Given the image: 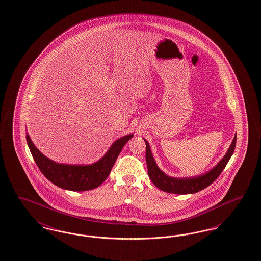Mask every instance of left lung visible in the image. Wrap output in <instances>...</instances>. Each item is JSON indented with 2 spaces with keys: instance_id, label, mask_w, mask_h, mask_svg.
<instances>
[{
  "instance_id": "8db88e82",
  "label": "left lung",
  "mask_w": 261,
  "mask_h": 261,
  "mask_svg": "<svg viewBox=\"0 0 261 261\" xmlns=\"http://www.w3.org/2000/svg\"><path fill=\"white\" fill-rule=\"evenodd\" d=\"M145 142L147 146L146 162L148 166V174H149V179L154 184V186L158 187L160 190L166 193L187 195V194L198 193L199 191L203 190L204 188L210 186L211 183H213L218 178V176L223 171L229 160L231 159L232 154L234 153L235 147H236L237 135L234 137V140L228 151L224 155L223 159L216 164L215 167H213L211 170L205 174H202L197 177H191V178H174L163 173L154 162V159L150 151L149 143L146 140Z\"/></svg>"
}]
</instances>
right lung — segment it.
I'll return each instance as SVG.
<instances>
[{
  "label": "right lung",
  "instance_id": "1",
  "mask_svg": "<svg viewBox=\"0 0 261 261\" xmlns=\"http://www.w3.org/2000/svg\"><path fill=\"white\" fill-rule=\"evenodd\" d=\"M132 137L133 134H129L116 140L99 162L91 165H70L53 162L34 146L28 134L26 141L40 171L48 180L64 190L82 192L93 190L103 183L121 149Z\"/></svg>",
  "mask_w": 261,
  "mask_h": 261
}]
</instances>
